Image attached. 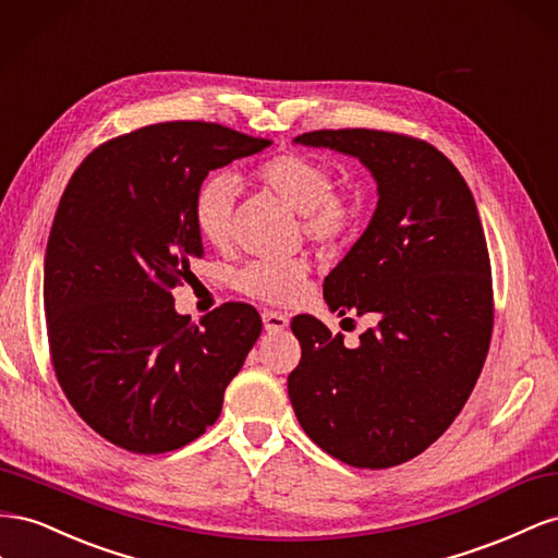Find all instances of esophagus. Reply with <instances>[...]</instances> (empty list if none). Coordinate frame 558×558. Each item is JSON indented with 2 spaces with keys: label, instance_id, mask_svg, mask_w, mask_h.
<instances>
[{
  "label": "esophagus",
  "instance_id": "34e87169",
  "mask_svg": "<svg viewBox=\"0 0 558 558\" xmlns=\"http://www.w3.org/2000/svg\"><path fill=\"white\" fill-rule=\"evenodd\" d=\"M262 320H264V329H266V331H270V333L284 331V329L290 327L288 315H284V313H278V311H264V313H262Z\"/></svg>",
  "mask_w": 558,
  "mask_h": 558
}]
</instances>
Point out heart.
Segmentation results:
<instances>
[{"label": "heart", "mask_w": 558, "mask_h": 558, "mask_svg": "<svg viewBox=\"0 0 558 558\" xmlns=\"http://www.w3.org/2000/svg\"><path fill=\"white\" fill-rule=\"evenodd\" d=\"M259 180L304 219V231L317 243H341L357 227L353 201L333 194V172L317 158L304 154H280L259 168ZM235 180L227 172L213 174L198 189L194 201L196 229L205 243L221 247L229 243ZM308 262L257 259L233 276L238 292L264 304H292L304 292Z\"/></svg>", "instance_id": "obj_1"}]
</instances>
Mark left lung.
I'll use <instances>...</instances> for the list:
<instances>
[{"label":"left lung","instance_id":"8db88e82","mask_svg":"<svg viewBox=\"0 0 558 558\" xmlns=\"http://www.w3.org/2000/svg\"><path fill=\"white\" fill-rule=\"evenodd\" d=\"M294 145L355 156L378 191L369 227L325 278L331 313L372 315L376 325L348 348L317 317H294V413L341 463H407L447 433L488 353L490 264L476 203L423 140L345 129L304 133Z\"/></svg>","mask_w":558,"mask_h":558}]
</instances>
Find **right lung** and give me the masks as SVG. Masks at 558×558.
Segmentation results:
<instances>
[{
  "instance_id": "obj_1",
  "label": "right lung",
  "mask_w": 558,
  "mask_h": 558,
  "mask_svg": "<svg viewBox=\"0 0 558 558\" xmlns=\"http://www.w3.org/2000/svg\"><path fill=\"white\" fill-rule=\"evenodd\" d=\"M268 145L219 123L147 125L90 151L60 198L44 257L56 376L78 416L125 451L201 437L259 339L252 306L225 304L196 325L170 290L203 257V180Z\"/></svg>"
}]
</instances>
